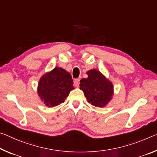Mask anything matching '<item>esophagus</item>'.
<instances>
[{"instance_id": "1", "label": "esophagus", "mask_w": 157, "mask_h": 157, "mask_svg": "<svg viewBox=\"0 0 157 157\" xmlns=\"http://www.w3.org/2000/svg\"><path fill=\"white\" fill-rule=\"evenodd\" d=\"M79 84V79H76L74 80V86L76 87H78Z\"/></svg>"}]
</instances>
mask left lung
I'll return each instance as SVG.
<instances>
[{
  "mask_svg": "<svg viewBox=\"0 0 157 157\" xmlns=\"http://www.w3.org/2000/svg\"><path fill=\"white\" fill-rule=\"evenodd\" d=\"M86 73L88 78L80 80V89L91 105L100 108L105 106L113 95V84L95 69Z\"/></svg>",
  "mask_w": 157,
  "mask_h": 157,
  "instance_id": "obj_1",
  "label": "left lung"
}]
</instances>
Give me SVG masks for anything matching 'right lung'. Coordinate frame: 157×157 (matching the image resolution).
<instances>
[{
    "instance_id": "add662e5",
    "label": "right lung",
    "mask_w": 157,
    "mask_h": 157,
    "mask_svg": "<svg viewBox=\"0 0 157 157\" xmlns=\"http://www.w3.org/2000/svg\"><path fill=\"white\" fill-rule=\"evenodd\" d=\"M73 89L71 74L66 70L56 67L40 79L38 92L47 106L54 107L63 103Z\"/></svg>"
}]
</instances>
